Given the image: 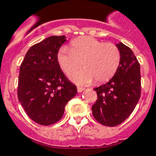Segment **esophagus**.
<instances>
[{
  "mask_svg": "<svg viewBox=\"0 0 156 156\" xmlns=\"http://www.w3.org/2000/svg\"><path fill=\"white\" fill-rule=\"evenodd\" d=\"M77 90H78V92H81V91H83V90H84V88L81 87H77Z\"/></svg>",
  "mask_w": 156,
  "mask_h": 156,
  "instance_id": "34e87169",
  "label": "esophagus"
}]
</instances>
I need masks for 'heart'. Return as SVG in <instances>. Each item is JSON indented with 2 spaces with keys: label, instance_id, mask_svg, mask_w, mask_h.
Instances as JSON below:
<instances>
[{
  "label": "heart",
  "instance_id": "1",
  "mask_svg": "<svg viewBox=\"0 0 156 156\" xmlns=\"http://www.w3.org/2000/svg\"><path fill=\"white\" fill-rule=\"evenodd\" d=\"M121 55L116 45L104 43L92 37H83L64 46L56 59L61 69L67 74L80 68L84 69L70 74L71 80L79 85H87L95 78L98 83L108 81L117 71Z\"/></svg>",
  "mask_w": 156,
  "mask_h": 156
}]
</instances>
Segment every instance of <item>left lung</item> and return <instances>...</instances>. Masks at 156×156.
Listing matches in <instances>:
<instances>
[{"label":"left lung","instance_id":"obj_1","mask_svg":"<svg viewBox=\"0 0 156 156\" xmlns=\"http://www.w3.org/2000/svg\"><path fill=\"white\" fill-rule=\"evenodd\" d=\"M121 52V63L112 78L94 88L97 100L92 114L106 126L122 123L135 108L141 96L140 65L133 51L122 43L116 44Z\"/></svg>","mask_w":156,"mask_h":156}]
</instances>
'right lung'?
<instances>
[{"instance_id":"add662e5","label":"right lung","mask_w":156,"mask_h":156,"mask_svg":"<svg viewBox=\"0 0 156 156\" xmlns=\"http://www.w3.org/2000/svg\"><path fill=\"white\" fill-rule=\"evenodd\" d=\"M66 41L64 35L50 36L27 51L20 66L18 98L31 120L50 126L62 117L77 87L66 78L56 59Z\"/></svg>"}]
</instances>
